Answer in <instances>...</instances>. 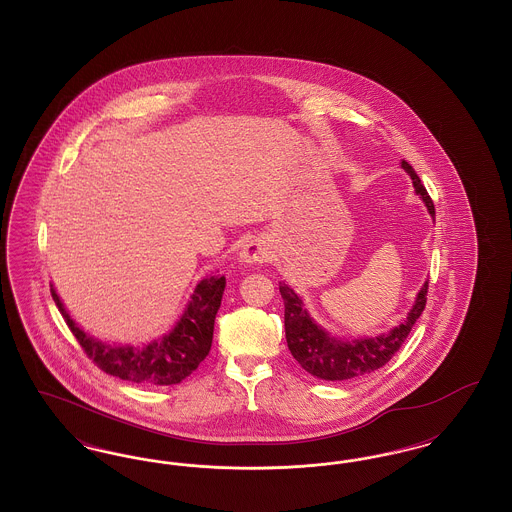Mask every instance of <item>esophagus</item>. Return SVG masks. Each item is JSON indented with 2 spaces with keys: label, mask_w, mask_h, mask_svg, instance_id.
Instances as JSON below:
<instances>
[{
  "label": "esophagus",
  "mask_w": 512,
  "mask_h": 512,
  "mask_svg": "<svg viewBox=\"0 0 512 512\" xmlns=\"http://www.w3.org/2000/svg\"><path fill=\"white\" fill-rule=\"evenodd\" d=\"M268 247L261 240H251L249 244L244 245V249L240 251V261L244 265H255V263H267Z\"/></svg>",
  "instance_id": "obj_1"
}]
</instances>
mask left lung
Instances as JSON below:
<instances>
[{"instance_id":"left-lung-1","label":"left lung","mask_w":512,"mask_h":512,"mask_svg":"<svg viewBox=\"0 0 512 512\" xmlns=\"http://www.w3.org/2000/svg\"><path fill=\"white\" fill-rule=\"evenodd\" d=\"M403 169L411 174L416 194L422 195L428 211L436 217V207L432 197L422 186L418 174L409 163L403 161ZM280 295L284 299V328L286 341L292 351L293 359L303 366L309 374L322 380H349L365 376L386 365L391 357L399 351L403 341L413 330L414 322L420 318L426 307L428 282L418 292L407 320L395 326L388 334L366 340L340 341L330 338L322 328L307 315L301 299L290 286L280 282Z\"/></svg>"}]
</instances>
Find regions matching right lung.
I'll return each mask as SVG.
<instances>
[{
    "mask_svg": "<svg viewBox=\"0 0 512 512\" xmlns=\"http://www.w3.org/2000/svg\"><path fill=\"white\" fill-rule=\"evenodd\" d=\"M224 286V276L203 278L171 334L146 347H113L86 336L63 309L53 288L51 297L88 359L103 372L140 386H172L190 376L209 355Z\"/></svg>",
    "mask_w": 512,
    "mask_h": 512,
    "instance_id": "1",
    "label": "right lung"
}]
</instances>
